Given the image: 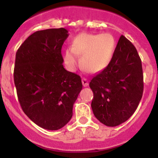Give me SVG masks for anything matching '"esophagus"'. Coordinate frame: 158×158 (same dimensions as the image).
Segmentation results:
<instances>
[{
  "label": "esophagus",
  "instance_id": "34e87169",
  "mask_svg": "<svg viewBox=\"0 0 158 158\" xmlns=\"http://www.w3.org/2000/svg\"><path fill=\"white\" fill-rule=\"evenodd\" d=\"M82 84H83L84 87H87L89 85V81L87 78H82Z\"/></svg>",
  "mask_w": 158,
  "mask_h": 158
}]
</instances>
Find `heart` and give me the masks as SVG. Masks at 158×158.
I'll return each mask as SVG.
<instances>
[{
	"label": "heart",
	"instance_id": "1",
	"mask_svg": "<svg viewBox=\"0 0 158 158\" xmlns=\"http://www.w3.org/2000/svg\"><path fill=\"white\" fill-rule=\"evenodd\" d=\"M115 49V40L110 34L81 33L73 39L72 48L64 54V63L71 71L79 65L89 73H98L104 69L111 62Z\"/></svg>",
	"mask_w": 158,
	"mask_h": 158
}]
</instances>
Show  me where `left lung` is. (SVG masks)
Returning <instances> with one entry per match:
<instances>
[{
	"label": "left lung",
	"mask_w": 158,
	"mask_h": 158,
	"mask_svg": "<svg viewBox=\"0 0 158 158\" xmlns=\"http://www.w3.org/2000/svg\"><path fill=\"white\" fill-rule=\"evenodd\" d=\"M89 86L92 109L100 123L115 127L133 115L143 93V73L136 48L125 36H120L110 63Z\"/></svg>",
	"instance_id": "left-lung-1"
}]
</instances>
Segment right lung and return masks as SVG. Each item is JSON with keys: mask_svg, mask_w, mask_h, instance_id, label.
<instances>
[{"mask_svg": "<svg viewBox=\"0 0 158 158\" xmlns=\"http://www.w3.org/2000/svg\"><path fill=\"white\" fill-rule=\"evenodd\" d=\"M68 35L63 27L38 31L16 54L14 83L22 110L38 126L51 131L70 120L82 89L81 77L62 65V47Z\"/></svg>", "mask_w": 158, "mask_h": 158, "instance_id": "1", "label": "right lung"}]
</instances>
